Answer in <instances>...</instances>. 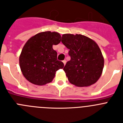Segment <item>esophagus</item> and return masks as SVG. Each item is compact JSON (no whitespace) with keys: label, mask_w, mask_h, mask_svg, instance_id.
I'll return each instance as SVG.
<instances>
[{"label":"esophagus","mask_w":123,"mask_h":123,"mask_svg":"<svg viewBox=\"0 0 123 123\" xmlns=\"http://www.w3.org/2000/svg\"><path fill=\"white\" fill-rule=\"evenodd\" d=\"M63 63L64 65H65V64H66V63H67V61L65 60H64L63 61Z\"/></svg>","instance_id":"34e87169"}]
</instances>
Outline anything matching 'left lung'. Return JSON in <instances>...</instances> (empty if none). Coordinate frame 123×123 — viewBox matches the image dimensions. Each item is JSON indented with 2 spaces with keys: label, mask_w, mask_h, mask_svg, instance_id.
Returning a JSON list of instances; mask_svg holds the SVG:
<instances>
[{
  "label": "left lung",
  "mask_w": 123,
  "mask_h": 123,
  "mask_svg": "<svg viewBox=\"0 0 123 123\" xmlns=\"http://www.w3.org/2000/svg\"><path fill=\"white\" fill-rule=\"evenodd\" d=\"M62 42L69 50L71 60L63 68L70 83L78 87L89 86L101 76L104 58L94 40L81 34H65Z\"/></svg>",
  "instance_id": "8db88e82"
}]
</instances>
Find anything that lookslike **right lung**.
<instances>
[{
	"label": "right lung",
	"mask_w": 123,
	"mask_h": 123,
	"mask_svg": "<svg viewBox=\"0 0 123 123\" xmlns=\"http://www.w3.org/2000/svg\"><path fill=\"white\" fill-rule=\"evenodd\" d=\"M61 41L58 32L45 31L31 37L24 45L19 55L20 69L25 78L35 85L52 82L57 70L63 68L57 60V53L52 48Z\"/></svg>",
	"instance_id": "add662e5"
}]
</instances>
